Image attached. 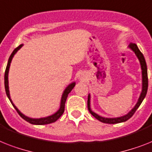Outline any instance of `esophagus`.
<instances>
[{
    "instance_id": "obj_1",
    "label": "esophagus",
    "mask_w": 152,
    "mask_h": 152,
    "mask_svg": "<svg viewBox=\"0 0 152 152\" xmlns=\"http://www.w3.org/2000/svg\"><path fill=\"white\" fill-rule=\"evenodd\" d=\"M80 79H81V80H85V76L83 75V76H80Z\"/></svg>"
}]
</instances>
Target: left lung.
Segmentation results:
<instances>
[{
  "mask_svg": "<svg viewBox=\"0 0 152 152\" xmlns=\"http://www.w3.org/2000/svg\"><path fill=\"white\" fill-rule=\"evenodd\" d=\"M129 48L131 49L135 55H137V57L139 59L140 63V66H141V69H142V92L140 94V97L137 101V103L136 104V105L134 106V108L132 109L130 112L128 113V114L123 115V116L121 117H117V118H104V117H102L98 115L97 114H96L95 112H94L91 109V104H90V99H91V96L90 94L88 95V99H87V108H88V110L90 112L92 115L94 117H95L97 120L101 121L102 123H108V124H115V123H123V122H126V120H128L129 119H130L133 115L135 113V112L137 111L139 106L140 105V104L142 103L143 100L147 94V91H148V70H147V65L146 61H145V59H144V57L143 55V54L140 52V50H139V48H137L136 44L134 43H130Z\"/></svg>",
  "mask_w": 152,
  "mask_h": 152,
  "instance_id": "8db88e82",
  "label": "left lung"
}]
</instances>
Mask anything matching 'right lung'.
<instances>
[{
    "mask_svg": "<svg viewBox=\"0 0 152 152\" xmlns=\"http://www.w3.org/2000/svg\"><path fill=\"white\" fill-rule=\"evenodd\" d=\"M23 46V44H21L18 47L15 49L13 50V52L12 53V55L11 56L9 57V59H8V65H7V67H6L5 69V72H4V87H5V91H6V94L8 96V99L10 100V102L12 104V105L14 106V108H15V110L17 111V112L18 113V115H20L23 119H25L26 121H27L28 123H31V124H34V125H45V124H49V123H55V121H57L58 119L61 117V115L63 114L64 111H65V102H66V99H67L68 94L71 92L73 87H75V85L76 83H72L71 84H69L68 86L65 90L64 91L63 94L61 96V104H60V108H59L58 112H56L55 114L51 115L50 116L45 117V118H40V119H32V118H29V117L26 116L25 115H23V113H21L20 111L18 110V108H16L15 105L13 104V102H12V99H11V97H10V94H9V89H8V71H9V68H10V65H11V61L12 60V58L14 57L15 54L17 51H18L19 49H20Z\"/></svg>",
    "mask_w": 152,
    "mask_h": 152,
    "instance_id": "add662e5",
    "label": "right lung"
}]
</instances>
